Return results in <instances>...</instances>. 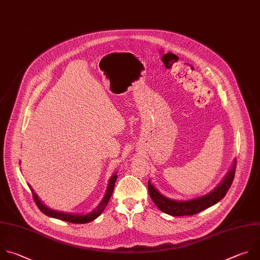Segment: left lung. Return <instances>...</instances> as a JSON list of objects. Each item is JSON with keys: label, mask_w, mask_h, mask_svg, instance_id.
<instances>
[{"label": "left lung", "mask_w": 260, "mask_h": 260, "mask_svg": "<svg viewBox=\"0 0 260 260\" xmlns=\"http://www.w3.org/2000/svg\"><path fill=\"white\" fill-rule=\"evenodd\" d=\"M236 172V160H234V163L232 165V168L226 173V175L223 177L221 182L210 192L206 193L204 196L189 199L185 201H177L170 198L165 197L162 194L157 188H155L150 180H148V192L152 200V202L155 204L158 208L169 215L172 216H188V215H194L209 207L215 205L220 200L224 198L228 190L230 189Z\"/></svg>", "instance_id": "1"}]
</instances>
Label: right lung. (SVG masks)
<instances>
[{
	"mask_svg": "<svg viewBox=\"0 0 260 260\" xmlns=\"http://www.w3.org/2000/svg\"><path fill=\"white\" fill-rule=\"evenodd\" d=\"M117 171L111 176L110 180H109V184H108V187H107V191H106V194L103 196V199L101 200V202L98 204V206L96 207L95 209H93L91 212L89 213H67V212H63V211H57V210H54L50 208V207L46 206L42 201L41 199L38 197V194L34 191L32 187L28 184L29 188L31 189V192H32V197H34V200L38 206V208L47 216L49 217H52V218H56V219H60V220H63V221H68V222H72V223H88V222H91L93 221L94 219H96L102 212L103 210L106 209V207L112 197V193L114 191V187H115V183H116V180H117Z\"/></svg>",
	"mask_w": 260,
	"mask_h": 260,
	"instance_id": "obj_1",
	"label": "right lung"
}]
</instances>
